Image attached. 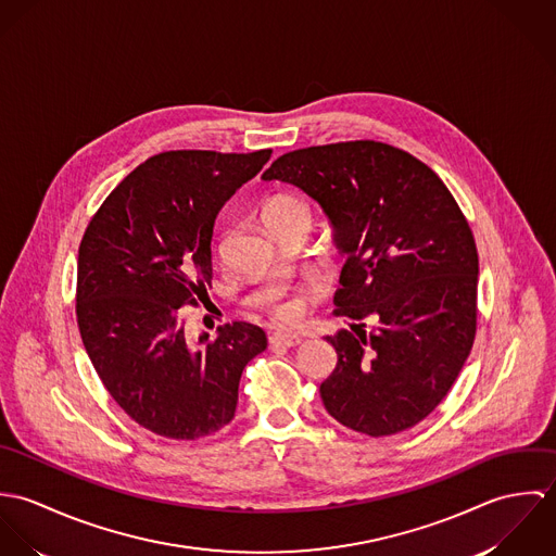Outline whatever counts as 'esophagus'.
I'll return each instance as SVG.
<instances>
[{
	"instance_id": "obj_1",
	"label": "esophagus",
	"mask_w": 556,
	"mask_h": 556,
	"mask_svg": "<svg viewBox=\"0 0 556 556\" xmlns=\"http://www.w3.org/2000/svg\"><path fill=\"white\" fill-rule=\"evenodd\" d=\"M271 344H282V346H298L302 344V336L293 331H276L269 336Z\"/></svg>"
}]
</instances>
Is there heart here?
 Returning <instances> with one entry per match:
<instances>
[{
    "mask_svg": "<svg viewBox=\"0 0 556 556\" xmlns=\"http://www.w3.org/2000/svg\"><path fill=\"white\" fill-rule=\"evenodd\" d=\"M298 216H311V205L295 194H278V197L269 199L263 210V220L267 223L269 229H276L278 225H282L291 218H298ZM267 313H269V317L276 318L280 323H293L302 315V302H300V298H269Z\"/></svg>",
    "mask_w": 556,
    "mask_h": 556,
    "instance_id": "heart-1",
    "label": "heart"
}]
</instances>
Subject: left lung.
<instances>
[{"label":"left lung","mask_w":556,"mask_h":556,"mask_svg":"<svg viewBox=\"0 0 556 556\" xmlns=\"http://www.w3.org/2000/svg\"><path fill=\"white\" fill-rule=\"evenodd\" d=\"M263 179L313 197L346 256L333 315L353 331L327 336L338 353L320 383L327 413L368 437L413 428L447 396L476 340L479 261L456 199L428 164L379 141L295 150Z\"/></svg>","instance_id":"obj_1"}]
</instances>
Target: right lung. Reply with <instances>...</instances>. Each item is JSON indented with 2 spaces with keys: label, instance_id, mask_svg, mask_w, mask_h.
<instances>
[{
  "label": "right lung",
  "instance_id": "right-lung-1",
  "mask_svg": "<svg viewBox=\"0 0 556 556\" xmlns=\"http://www.w3.org/2000/svg\"><path fill=\"white\" fill-rule=\"evenodd\" d=\"M271 150L162 152L104 199L80 239L77 323L111 397L150 432L194 441L225 428L245 364L267 349L236 320L192 344L181 306L212 287L214 220Z\"/></svg>",
  "mask_w": 556,
  "mask_h": 556
}]
</instances>
